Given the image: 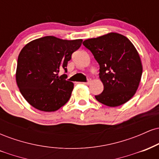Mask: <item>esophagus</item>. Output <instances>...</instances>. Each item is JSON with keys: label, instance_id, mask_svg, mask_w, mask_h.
<instances>
[{"label": "esophagus", "instance_id": "1", "mask_svg": "<svg viewBox=\"0 0 159 159\" xmlns=\"http://www.w3.org/2000/svg\"><path fill=\"white\" fill-rule=\"evenodd\" d=\"M84 84H86V85H89L90 84V81H88L87 82H84Z\"/></svg>", "mask_w": 159, "mask_h": 159}]
</instances>
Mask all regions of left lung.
I'll return each instance as SVG.
<instances>
[{
	"label": "left lung",
	"instance_id": "left-lung-1",
	"mask_svg": "<svg viewBox=\"0 0 159 159\" xmlns=\"http://www.w3.org/2000/svg\"><path fill=\"white\" fill-rule=\"evenodd\" d=\"M99 64V78L104 85L96 100L109 107L127 102L135 94L143 67L135 47L125 36L109 33L84 41Z\"/></svg>",
	"mask_w": 159,
	"mask_h": 159
}]
</instances>
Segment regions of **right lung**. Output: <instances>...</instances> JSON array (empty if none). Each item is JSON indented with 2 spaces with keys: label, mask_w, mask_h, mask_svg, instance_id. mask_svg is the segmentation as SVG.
Returning a JSON list of instances; mask_svg holds the SVG:
<instances>
[{
  "label": "right lung",
  "mask_w": 159,
  "mask_h": 159,
  "mask_svg": "<svg viewBox=\"0 0 159 159\" xmlns=\"http://www.w3.org/2000/svg\"><path fill=\"white\" fill-rule=\"evenodd\" d=\"M82 39L66 40L47 36L30 42L21 49L17 62L16 83L26 101L38 110L52 112L69 101L74 84L66 75L67 63Z\"/></svg>",
  "instance_id": "obj_1"
}]
</instances>
